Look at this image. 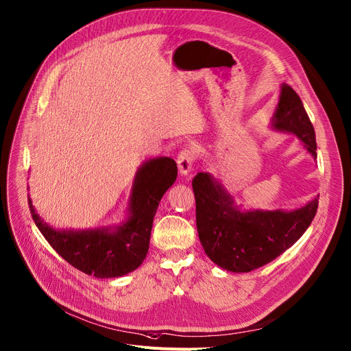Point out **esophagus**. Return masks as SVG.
Here are the masks:
<instances>
[{
    "label": "esophagus",
    "instance_id": "esophagus-1",
    "mask_svg": "<svg viewBox=\"0 0 351 351\" xmlns=\"http://www.w3.org/2000/svg\"><path fill=\"white\" fill-rule=\"evenodd\" d=\"M197 157V150L194 147H187L180 152L177 156L178 171L181 176H187L193 170V164Z\"/></svg>",
    "mask_w": 351,
    "mask_h": 351
}]
</instances>
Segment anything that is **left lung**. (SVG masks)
Returning <instances> with one entry per match:
<instances>
[{"instance_id":"left-lung-1","label":"left lung","mask_w":351,"mask_h":351,"mask_svg":"<svg viewBox=\"0 0 351 351\" xmlns=\"http://www.w3.org/2000/svg\"><path fill=\"white\" fill-rule=\"evenodd\" d=\"M272 128L299 137L315 158L316 136L299 95L283 84ZM197 230L208 258L231 272H251L283 254L312 223L319 195L293 211H241L234 198L210 173L193 180Z\"/></svg>"}]
</instances>
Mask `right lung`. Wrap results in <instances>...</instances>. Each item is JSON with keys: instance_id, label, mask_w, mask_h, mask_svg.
<instances>
[{"instance_id": "add662e5", "label": "right lung", "mask_w": 351, "mask_h": 351, "mask_svg": "<svg viewBox=\"0 0 351 351\" xmlns=\"http://www.w3.org/2000/svg\"><path fill=\"white\" fill-rule=\"evenodd\" d=\"M176 178L173 158L157 157L144 162L133 181L129 218L114 228L56 231L40 219L31 198L28 204L38 230L68 263L100 279L117 278L137 269L146 258L158 202Z\"/></svg>"}]
</instances>
